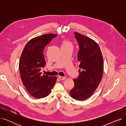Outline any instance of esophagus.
Returning <instances> with one entry per match:
<instances>
[{
  "instance_id": "obj_1",
  "label": "esophagus",
  "mask_w": 126,
  "mask_h": 126,
  "mask_svg": "<svg viewBox=\"0 0 126 126\" xmlns=\"http://www.w3.org/2000/svg\"><path fill=\"white\" fill-rule=\"evenodd\" d=\"M58 78L60 79V80H64L65 79V78L64 77H61V76H59Z\"/></svg>"
}]
</instances>
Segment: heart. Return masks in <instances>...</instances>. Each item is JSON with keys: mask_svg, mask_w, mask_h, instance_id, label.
Listing matches in <instances>:
<instances>
[{"mask_svg": "<svg viewBox=\"0 0 126 126\" xmlns=\"http://www.w3.org/2000/svg\"><path fill=\"white\" fill-rule=\"evenodd\" d=\"M62 46H71V44L68 41L64 40L62 42Z\"/></svg>", "mask_w": 126, "mask_h": 126, "instance_id": "heart-1", "label": "heart"}]
</instances>
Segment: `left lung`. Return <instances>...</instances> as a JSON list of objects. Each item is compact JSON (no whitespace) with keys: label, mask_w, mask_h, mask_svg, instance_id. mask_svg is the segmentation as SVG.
I'll use <instances>...</instances> for the list:
<instances>
[{"label":"left lung","mask_w":126,"mask_h":126,"mask_svg":"<svg viewBox=\"0 0 126 126\" xmlns=\"http://www.w3.org/2000/svg\"><path fill=\"white\" fill-rule=\"evenodd\" d=\"M79 50L78 60L82 70L74 80L75 86L70 95L78 101L87 99L93 94L100 84L103 72V58L100 47L94 40L75 32Z\"/></svg>","instance_id":"left-lung-1"}]
</instances>
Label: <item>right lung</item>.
Listing matches in <instances>:
<instances>
[{"label": "right lung", "instance_id": "add662e5", "mask_svg": "<svg viewBox=\"0 0 126 126\" xmlns=\"http://www.w3.org/2000/svg\"><path fill=\"white\" fill-rule=\"evenodd\" d=\"M56 34H45L32 39L26 44L19 61L22 82L29 93L36 98L48 95L56 81V77L42 75L46 64L43 50Z\"/></svg>", "mask_w": 126, "mask_h": 126}]
</instances>
